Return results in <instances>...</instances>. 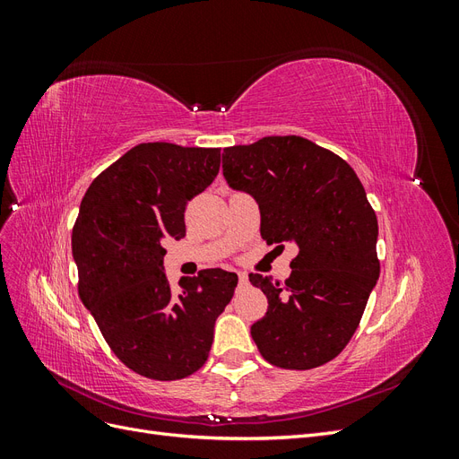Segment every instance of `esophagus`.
<instances>
[{
    "label": "esophagus",
    "instance_id": "obj_1",
    "mask_svg": "<svg viewBox=\"0 0 459 459\" xmlns=\"http://www.w3.org/2000/svg\"><path fill=\"white\" fill-rule=\"evenodd\" d=\"M238 275H239V285H247L248 283V277H247L245 272H239Z\"/></svg>",
    "mask_w": 459,
    "mask_h": 459
}]
</instances>
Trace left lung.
I'll use <instances>...</instances> for the list:
<instances>
[{"mask_svg": "<svg viewBox=\"0 0 459 459\" xmlns=\"http://www.w3.org/2000/svg\"><path fill=\"white\" fill-rule=\"evenodd\" d=\"M226 182L251 193L260 235L283 248L297 243L290 275L248 273L268 299L251 327L262 358L283 369H312L339 356L379 280L377 216L352 166L300 135H268L226 147Z\"/></svg>", "mask_w": 459, "mask_h": 459, "instance_id": "left-lung-1", "label": "left lung"}]
</instances>
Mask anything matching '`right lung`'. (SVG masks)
<instances>
[{
  "mask_svg": "<svg viewBox=\"0 0 459 459\" xmlns=\"http://www.w3.org/2000/svg\"><path fill=\"white\" fill-rule=\"evenodd\" d=\"M218 147L140 143L88 187L73 228L78 293L110 351L155 381L203 368L238 275L201 270L172 289L164 243L186 238L187 203L212 184Z\"/></svg>",
  "mask_w": 459,
  "mask_h": 459,
  "instance_id": "1",
  "label": "right lung"
}]
</instances>
